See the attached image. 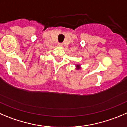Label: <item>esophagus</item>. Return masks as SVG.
Wrapping results in <instances>:
<instances>
[{
    "label": "esophagus",
    "instance_id": "obj_1",
    "mask_svg": "<svg viewBox=\"0 0 127 127\" xmlns=\"http://www.w3.org/2000/svg\"><path fill=\"white\" fill-rule=\"evenodd\" d=\"M58 46H62L63 44L62 43H58Z\"/></svg>",
    "mask_w": 127,
    "mask_h": 127
}]
</instances>
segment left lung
Segmentation results:
<instances>
[{"label":"left lung","mask_w":127,"mask_h":127,"mask_svg":"<svg viewBox=\"0 0 127 127\" xmlns=\"http://www.w3.org/2000/svg\"><path fill=\"white\" fill-rule=\"evenodd\" d=\"M77 66H78V65H77Z\"/></svg>","instance_id":"1"}]
</instances>
